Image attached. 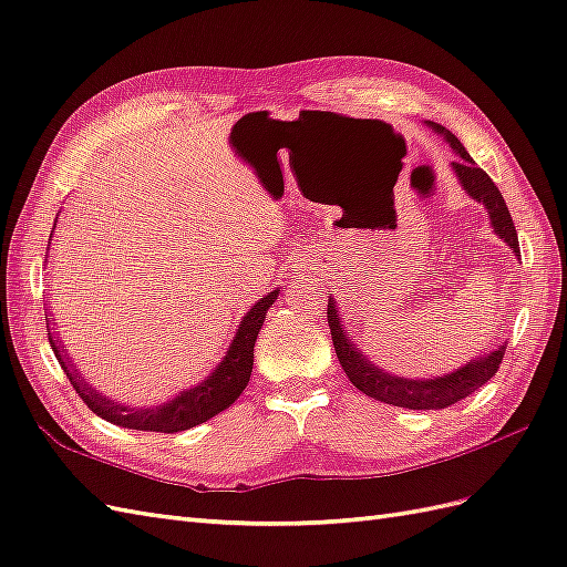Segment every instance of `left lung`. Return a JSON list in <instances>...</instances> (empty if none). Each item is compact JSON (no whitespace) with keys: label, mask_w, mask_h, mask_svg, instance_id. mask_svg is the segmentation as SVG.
<instances>
[{"label":"left lung","mask_w":567,"mask_h":567,"mask_svg":"<svg viewBox=\"0 0 567 567\" xmlns=\"http://www.w3.org/2000/svg\"><path fill=\"white\" fill-rule=\"evenodd\" d=\"M435 132H440L450 142V146L457 151L460 161H454V173L460 175L464 189L472 195L474 199L486 204V209L491 214V226L498 236L513 247V250L519 255V240H517V230L513 224V216L507 212V204L501 195V189L495 187L493 179L486 175V171H481L478 165L472 161V156L466 154L462 142L454 136L450 130L440 127V124H431ZM327 322L331 329V341H334V351L339 363L347 372L349 380L353 382V388L361 390L363 394L378 399V402L392 404V406H404V409H447L452 404H457L460 399L468 396L483 388L495 372H498L505 347L498 351H493L488 355L478 358L476 363H468L460 368L457 372H450L445 378H435V380H404V378H394L382 372L380 368L372 365L363 353H358V349L349 341L347 331L339 324V312L334 300L329 298L327 306Z\"/></svg>","instance_id":"left-lung-1"}]
</instances>
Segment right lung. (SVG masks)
<instances>
[{
    "mask_svg": "<svg viewBox=\"0 0 567 567\" xmlns=\"http://www.w3.org/2000/svg\"><path fill=\"white\" fill-rule=\"evenodd\" d=\"M279 296V291H271L267 298H261L257 306L243 317V324L238 329L236 339H233L230 349L224 358L212 378H206L197 388H192L175 396L173 402L156 406V409H142L134 411L127 406H120L110 399H103L101 394H95L89 384L76 380V375L69 368V361L64 355V349L54 347V341L50 337L52 351L58 355V361L62 370L66 372L69 382L76 390V394L84 399V404L99 413L101 419L122 425V427H132V431H154V433H179L187 431V427H195L204 421L214 419L216 413L228 409L236 399L243 394L252 375V358H255V341L261 329V322H265V315L271 308V302Z\"/></svg>",
    "mask_w": 567,
    "mask_h": 567,
    "instance_id": "1",
    "label": "right lung"
}]
</instances>
